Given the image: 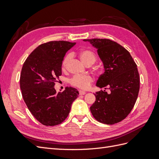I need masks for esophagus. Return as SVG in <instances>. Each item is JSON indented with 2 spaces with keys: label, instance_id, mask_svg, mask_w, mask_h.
<instances>
[{
  "label": "esophagus",
  "instance_id": "esophagus-1",
  "mask_svg": "<svg viewBox=\"0 0 159 159\" xmlns=\"http://www.w3.org/2000/svg\"><path fill=\"white\" fill-rule=\"evenodd\" d=\"M79 93H80V95H85L86 93L85 91H83V90H80Z\"/></svg>",
  "mask_w": 159,
  "mask_h": 159
}]
</instances>
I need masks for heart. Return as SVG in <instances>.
Here are the masks:
<instances>
[{
	"label": "heart",
	"mask_w": 159,
	"mask_h": 159,
	"mask_svg": "<svg viewBox=\"0 0 159 159\" xmlns=\"http://www.w3.org/2000/svg\"><path fill=\"white\" fill-rule=\"evenodd\" d=\"M70 56L67 55L62 61L61 68L65 70ZM80 57L84 63L86 65L93 64L96 60V56L94 53L89 50H82L80 52ZM93 81V77L90 75H78L74 76L70 80V84L74 87L80 89H86L89 88L91 84Z\"/></svg>",
	"instance_id": "obj_1"
}]
</instances>
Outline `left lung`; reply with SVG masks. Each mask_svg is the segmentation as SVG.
Masks as SVG:
<instances>
[{
  "instance_id": "1",
  "label": "left lung",
  "mask_w": 159,
  "mask_h": 159,
  "mask_svg": "<svg viewBox=\"0 0 159 159\" xmlns=\"http://www.w3.org/2000/svg\"><path fill=\"white\" fill-rule=\"evenodd\" d=\"M98 50L105 71L96 85L105 88L96 92L95 102L90 107L93 117L107 125L117 123L125 119L137 101L140 78L137 64L130 53L118 43L109 39L84 40ZM108 89L107 94L105 89Z\"/></svg>"
}]
</instances>
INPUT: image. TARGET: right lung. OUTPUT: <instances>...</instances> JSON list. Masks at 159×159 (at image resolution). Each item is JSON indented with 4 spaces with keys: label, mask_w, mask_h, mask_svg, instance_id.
Here are the masks:
<instances>
[{
    "label": "right lung",
    "mask_w": 159,
    "mask_h": 159,
    "mask_svg": "<svg viewBox=\"0 0 159 159\" xmlns=\"http://www.w3.org/2000/svg\"><path fill=\"white\" fill-rule=\"evenodd\" d=\"M75 44L51 41L38 46L23 64L20 86L22 98L31 113L46 126H55L68 116L71 104L78 97L75 88L66 87L57 93L55 82L61 75L66 53Z\"/></svg>",
    "instance_id": "add662e5"
}]
</instances>
